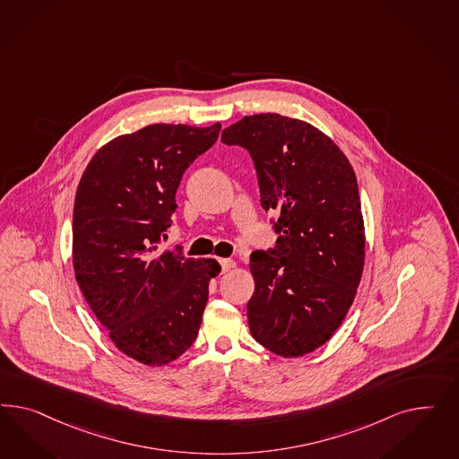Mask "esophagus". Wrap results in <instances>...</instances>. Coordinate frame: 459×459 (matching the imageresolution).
I'll return each mask as SVG.
<instances>
[{"label":"esophagus","instance_id":"34e87169","mask_svg":"<svg viewBox=\"0 0 459 459\" xmlns=\"http://www.w3.org/2000/svg\"><path fill=\"white\" fill-rule=\"evenodd\" d=\"M219 263L222 265V273H227L236 267V261H232V259H219Z\"/></svg>","mask_w":459,"mask_h":459}]
</instances>
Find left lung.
Instances as JSON below:
<instances>
[{"mask_svg":"<svg viewBox=\"0 0 459 459\" xmlns=\"http://www.w3.org/2000/svg\"><path fill=\"white\" fill-rule=\"evenodd\" d=\"M222 143L249 152L261 205L276 212L274 249L250 254V333L292 359L325 345L357 296L365 227L355 171L333 139L301 119L246 116Z\"/></svg>","mask_w":459,"mask_h":459,"instance_id":"8db88e82","label":"left lung"}]
</instances>
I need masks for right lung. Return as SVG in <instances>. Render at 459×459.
Here are the masks:
<instances>
[{
  "instance_id": "1",
  "label": "right lung",
  "mask_w": 459,
  "mask_h": 459,
  "mask_svg": "<svg viewBox=\"0 0 459 459\" xmlns=\"http://www.w3.org/2000/svg\"><path fill=\"white\" fill-rule=\"evenodd\" d=\"M209 127L152 125L111 139L79 181L72 264L112 343L150 367L177 360L200 330L215 259L160 252L185 169L219 138Z\"/></svg>"
}]
</instances>
